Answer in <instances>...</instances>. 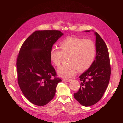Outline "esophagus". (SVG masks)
<instances>
[{"label": "esophagus", "instance_id": "obj_1", "mask_svg": "<svg viewBox=\"0 0 123 123\" xmlns=\"http://www.w3.org/2000/svg\"><path fill=\"white\" fill-rule=\"evenodd\" d=\"M71 80H71V79H63L62 80V81H65V82H68V81H70Z\"/></svg>", "mask_w": 123, "mask_h": 123}]
</instances>
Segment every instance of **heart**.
I'll return each mask as SVG.
<instances>
[{
	"mask_svg": "<svg viewBox=\"0 0 123 123\" xmlns=\"http://www.w3.org/2000/svg\"><path fill=\"white\" fill-rule=\"evenodd\" d=\"M59 48H52L50 50L51 62L56 67L60 66L62 55H69V65L64 66L57 69L58 75L62 77L70 78L76 75L77 70H86L93 62L96 47L93 41L76 37H68L59 43Z\"/></svg>",
	"mask_w": 123,
	"mask_h": 123,
	"instance_id": "heart-1",
	"label": "heart"
}]
</instances>
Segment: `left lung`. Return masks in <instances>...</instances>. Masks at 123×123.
Returning a JSON list of instances; mask_svg holds the SVG:
<instances>
[{
  "mask_svg": "<svg viewBox=\"0 0 123 123\" xmlns=\"http://www.w3.org/2000/svg\"><path fill=\"white\" fill-rule=\"evenodd\" d=\"M90 31H85L89 32ZM95 36L96 56L91 66L80 76V86L74 97L81 105H93L101 99L108 85L111 68L108 50L97 32Z\"/></svg>",
  "mask_w": 123,
  "mask_h": 123,
  "instance_id": "left-lung-1",
  "label": "left lung"
}]
</instances>
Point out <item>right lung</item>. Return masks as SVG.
I'll return each instance as SVG.
<instances>
[{
  "mask_svg": "<svg viewBox=\"0 0 123 123\" xmlns=\"http://www.w3.org/2000/svg\"><path fill=\"white\" fill-rule=\"evenodd\" d=\"M64 34L57 30L36 31L22 45L17 59L18 82L22 92L35 105H46L53 99L62 80L52 66L50 52Z\"/></svg>",
  "mask_w": 123,
  "mask_h": 123,
  "instance_id": "1",
  "label": "right lung"
}]
</instances>
